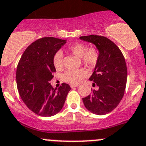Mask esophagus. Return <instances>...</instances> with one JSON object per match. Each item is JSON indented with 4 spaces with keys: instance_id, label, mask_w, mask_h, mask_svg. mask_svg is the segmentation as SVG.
I'll use <instances>...</instances> for the list:
<instances>
[{
    "instance_id": "34e87169",
    "label": "esophagus",
    "mask_w": 146,
    "mask_h": 146,
    "mask_svg": "<svg viewBox=\"0 0 146 146\" xmlns=\"http://www.w3.org/2000/svg\"><path fill=\"white\" fill-rule=\"evenodd\" d=\"M78 86V85H77V84H70V86L72 88H74V87H77Z\"/></svg>"
}]
</instances>
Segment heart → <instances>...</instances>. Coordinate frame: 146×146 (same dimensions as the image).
<instances>
[{
	"mask_svg": "<svg viewBox=\"0 0 146 146\" xmlns=\"http://www.w3.org/2000/svg\"><path fill=\"white\" fill-rule=\"evenodd\" d=\"M69 52L81 58V61L88 68L94 67L99 62L100 54L99 50L95 47H88L82 42H75L66 47ZM53 65L57 70L63 68V55L60 51L54 53L53 56ZM87 71L84 68L70 69L62 74V78L65 82L71 84L81 83L86 77Z\"/></svg>",
	"mask_w": 146,
	"mask_h": 146,
	"instance_id": "heart-1",
	"label": "heart"
}]
</instances>
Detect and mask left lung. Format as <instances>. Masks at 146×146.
Masks as SVG:
<instances>
[{"label":"left lung","instance_id":"left-lung-1","mask_svg":"<svg viewBox=\"0 0 146 146\" xmlns=\"http://www.w3.org/2000/svg\"><path fill=\"white\" fill-rule=\"evenodd\" d=\"M80 39L95 44L100 54L94 71L89 78L99 89L83 98L84 106L93 114H108L117 107L125 94L127 75L125 58L119 47L105 36L93 35Z\"/></svg>","mask_w":146,"mask_h":146}]
</instances>
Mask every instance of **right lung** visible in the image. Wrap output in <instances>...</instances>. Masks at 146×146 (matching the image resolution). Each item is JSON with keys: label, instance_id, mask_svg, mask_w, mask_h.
<instances>
[{"label": "right lung", "instance_id": "right-lung-1", "mask_svg": "<svg viewBox=\"0 0 146 146\" xmlns=\"http://www.w3.org/2000/svg\"><path fill=\"white\" fill-rule=\"evenodd\" d=\"M65 42L54 37L37 39L26 49L18 63L16 78L20 97L39 116L51 117L59 112L71 89L65 83L58 90L50 84L56 71L53 56Z\"/></svg>", "mask_w": 146, "mask_h": 146}]
</instances>
